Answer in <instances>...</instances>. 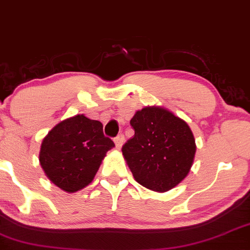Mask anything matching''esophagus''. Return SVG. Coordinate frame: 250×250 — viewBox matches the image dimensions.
I'll return each mask as SVG.
<instances>
[{
  "instance_id": "obj_1",
  "label": "esophagus",
  "mask_w": 250,
  "mask_h": 250,
  "mask_svg": "<svg viewBox=\"0 0 250 250\" xmlns=\"http://www.w3.org/2000/svg\"><path fill=\"white\" fill-rule=\"evenodd\" d=\"M114 141H115V145H116V148L117 149L121 148L122 143H123V141H125V136H123V134L117 135L115 139H114Z\"/></svg>"
}]
</instances>
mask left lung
I'll use <instances>...</instances> for the list:
<instances>
[{
	"mask_svg": "<svg viewBox=\"0 0 250 250\" xmlns=\"http://www.w3.org/2000/svg\"><path fill=\"white\" fill-rule=\"evenodd\" d=\"M135 135L122 154L143 187L167 191L187 176L196 146L189 125L167 109L146 107L130 120Z\"/></svg>",
	"mask_w": 250,
	"mask_h": 250,
	"instance_id": "1",
	"label": "left lung"
}]
</instances>
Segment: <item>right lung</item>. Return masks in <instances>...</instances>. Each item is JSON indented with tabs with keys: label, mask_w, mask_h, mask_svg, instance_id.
<instances>
[{
	"label": "right lung",
	"mask_w": 250,
	"mask_h": 250,
	"mask_svg": "<svg viewBox=\"0 0 250 250\" xmlns=\"http://www.w3.org/2000/svg\"><path fill=\"white\" fill-rule=\"evenodd\" d=\"M115 147L100 121L84 115L64 120L43 140L40 163L51 182L68 193L91 182L105 153Z\"/></svg>",
	"instance_id": "add662e5"
}]
</instances>
